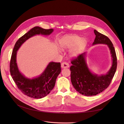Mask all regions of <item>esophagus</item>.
<instances>
[{
  "label": "esophagus",
  "mask_w": 124,
  "mask_h": 124,
  "mask_svg": "<svg viewBox=\"0 0 124 124\" xmlns=\"http://www.w3.org/2000/svg\"><path fill=\"white\" fill-rule=\"evenodd\" d=\"M61 67L62 68H67L69 67V65L67 62H62V65H61Z\"/></svg>",
  "instance_id": "obj_1"
}]
</instances>
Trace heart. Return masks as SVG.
Here are the masks:
<instances>
[{"label":"heart","instance_id":"obj_1","mask_svg":"<svg viewBox=\"0 0 124 124\" xmlns=\"http://www.w3.org/2000/svg\"><path fill=\"white\" fill-rule=\"evenodd\" d=\"M87 44V41L76 35H67L59 40L58 45L62 50L70 48L69 51L70 57L75 58L83 51Z\"/></svg>","mask_w":124,"mask_h":124}]
</instances>
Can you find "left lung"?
<instances>
[{"mask_svg": "<svg viewBox=\"0 0 124 124\" xmlns=\"http://www.w3.org/2000/svg\"><path fill=\"white\" fill-rule=\"evenodd\" d=\"M96 35L93 46L107 45L110 51L112 66L106 74H98L90 70L86 60V53L80 55L71 62V81L76 91L84 96H95L107 88L111 83L117 68V58L114 47L108 37L94 30Z\"/></svg>", "mask_w": 124, "mask_h": 124, "instance_id": "obj_1", "label": "left lung"}]
</instances>
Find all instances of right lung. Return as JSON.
<instances>
[{"instance_id": "1", "label": "right lung", "mask_w": 124, "mask_h": 124, "mask_svg": "<svg viewBox=\"0 0 124 124\" xmlns=\"http://www.w3.org/2000/svg\"><path fill=\"white\" fill-rule=\"evenodd\" d=\"M53 29H46L36 26L18 39L12 51L10 70L13 81L17 87L24 95L36 99L47 96L54 87L56 78L61 72V63L51 62L48 63L43 72L39 76L28 78L20 72L17 62V52L26 40L36 35L48 36L53 32Z\"/></svg>"}]
</instances>
